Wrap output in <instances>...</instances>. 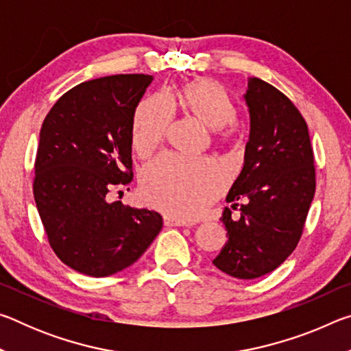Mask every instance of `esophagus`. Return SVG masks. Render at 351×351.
I'll use <instances>...</instances> for the list:
<instances>
[{
	"label": "esophagus",
	"mask_w": 351,
	"mask_h": 351,
	"mask_svg": "<svg viewBox=\"0 0 351 351\" xmlns=\"http://www.w3.org/2000/svg\"><path fill=\"white\" fill-rule=\"evenodd\" d=\"M164 224L165 226H192V223L186 221V219H181V218H176V217H170V215H165L164 217Z\"/></svg>",
	"instance_id": "esophagus-1"
}]
</instances>
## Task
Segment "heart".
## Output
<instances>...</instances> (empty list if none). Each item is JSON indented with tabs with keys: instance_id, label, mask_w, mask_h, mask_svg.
Returning <instances> with one entry per match:
<instances>
[{
	"instance_id": "1",
	"label": "heart",
	"mask_w": 351,
	"mask_h": 351,
	"mask_svg": "<svg viewBox=\"0 0 351 351\" xmlns=\"http://www.w3.org/2000/svg\"><path fill=\"white\" fill-rule=\"evenodd\" d=\"M181 104L190 116L209 130H223L239 117V106L221 85L195 80L181 91ZM173 119L170 97L156 94L138 106L133 123V147L142 156L150 154L165 138ZM224 171L209 159H184L162 154L145 165L141 175L144 198L170 215H199L224 189Z\"/></svg>"
}]
</instances>
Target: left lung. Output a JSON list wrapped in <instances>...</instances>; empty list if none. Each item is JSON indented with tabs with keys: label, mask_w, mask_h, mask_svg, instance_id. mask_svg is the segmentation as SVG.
I'll return each mask as SVG.
<instances>
[{
	"label": "left lung",
	"mask_w": 351,
	"mask_h": 351,
	"mask_svg": "<svg viewBox=\"0 0 351 351\" xmlns=\"http://www.w3.org/2000/svg\"><path fill=\"white\" fill-rule=\"evenodd\" d=\"M249 112L245 164L224 207L228 241L212 263L235 278H257L278 268L300 240L316 190L306 122L294 104L269 83L247 77Z\"/></svg>",
	"instance_id": "obj_1"
}]
</instances>
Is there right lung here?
<instances>
[{"label": "right lung", "mask_w": 351, "mask_h": 351, "mask_svg": "<svg viewBox=\"0 0 351 351\" xmlns=\"http://www.w3.org/2000/svg\"><path fill=\"white\" fill-rule=\"evenodd\" d=\"M154 77L117 74L83 82L47 112L35 159L34 198L52 249L80 274L132 266L162 229V217L110 201L133 180L134 112Z\"/></svg>", "instance_id": "right-lung-1"}]
</instances>
